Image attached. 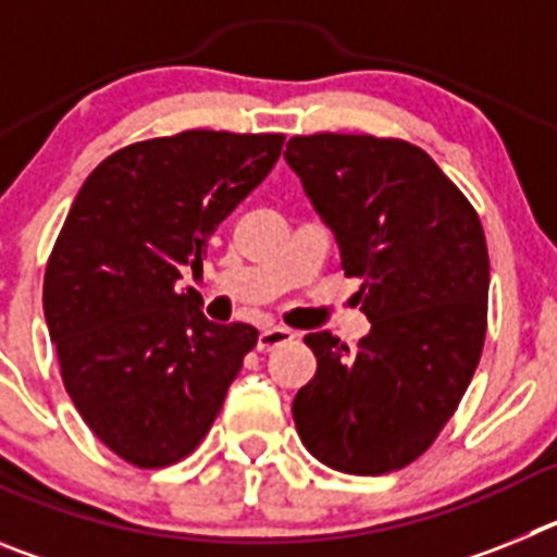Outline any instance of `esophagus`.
Returning <instances> with one entry per match:
<instances>
[{
  "mask_svg": "<svg viewBox=\"0 0 557 557\" xmlns=\"http://www.w3.org/2000/svg\"><path fill=\"white\" fill-rule=\"evenodd\" d=\"M293 339H295V334L289 332V329L273 326V329H264V332L259 334V343H256V348H259V351H273V348L287 346V343H293Z\"/></svg>",
  "mask_w": 557,
  "mask_h": 557,
  "instance_id": "34e87169",
  "label": "esophagus"
}]
</instances>
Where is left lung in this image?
Listing matches in <instances>:
<instances>
[{"label":"left lung","instance_id":"1","mask_svg":"<svg viewBox=\"0 0 557 557\" xmlns=\"http://www.w3.org/2000/svg\"><path fill=\"white\" fill-rule=\"evenodd\" d=\"M359 275L371 332L348 351L304 337L318 357L293 401L309 455L376 476L424 455L455 416L488 329V245L469 198L421 147L368 133L293 136L284 150Z\"/></svg>","mask_w":557,"mask_h":557}]
</instances>
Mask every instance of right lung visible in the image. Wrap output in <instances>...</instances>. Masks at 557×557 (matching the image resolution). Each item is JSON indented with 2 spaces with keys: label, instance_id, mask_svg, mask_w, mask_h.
<instances>
[{
  "label": "right lung",
  "instance_id": "right-lung-1",
  "mask_svg": "<svg viewBox=\"0 0 557 557\" xmlns=\"http://www.w3.org/2000/svg\"><path fill=\"white\" fill-rule=\"evenodd\" d=\"M284 133L184 131L111 152L86 178L44 273L63 387L136 469L198 449L259 332L206 321L181 270L273 170Z\"/></svg>",
  "mask_w": 557,
  "mask_h": 557
}]
</instances>
